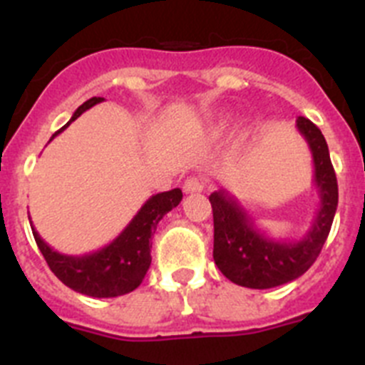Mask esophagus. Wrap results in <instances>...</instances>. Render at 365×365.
<instances>
[{"mask_svg": "<svg viewBox=\"0 0 365 365\" xmlns=\"http://www.w3.org/2000/svg\"><path fill=\"white\" fill-rule=\"evenodd\" d=\"M205 180L197 179V177H190V179H186L185 186H182V190H185L186 193H199L205 190Z\"/></svg>", "mask_w": 365, "mask_h": 365, "instance_id": "esophagus-1", "label": "esophagus"}]
</instances>
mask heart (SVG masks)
<instances>
[{"label": "heart", "mask_w": 365, "mask_h": 365, "mask_svg": "<svg viewBox=\"0 0 365 365\" xmlns=\"http://www.w3.org/2000/svg\"><path fill=\"white\" fill-rule=\"evenodd\" d=\"M228 122H230V118H228V117H221V118H219V128H227Z\"/></svg>", "instance_id": "heart-1"}]
</instances>
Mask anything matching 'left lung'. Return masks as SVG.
I'll list each match as a JSON object with an SVG mask.
<instances>
[{"label": "left lung", "mask_w": 365, "mask_h": 365, "mask_svg": "<svg viewBox=\"0 0 365 365\" xmlns=\"http://www.w3.org/2000/svg\"><path fill=\"white\" fill-rule=\"evenodd\" d=\"M296 128L312 153L314 186L320 195L311 228L302 240L283 241L261 232L243 206L222 190L208 197L214 212V261L235 285L272 289L299 278L311 269L331 230L338 206V182L327 143L309 118L298 117Z\"/></svg>", "instance_id": "left-lung-1"}]
</instances>
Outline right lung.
I'll return each mask as SVG.
<instances>
[{
  "label": "right lung",
  "instance_id": "right-lung-1",
  "mask_svg": "<svg viewBox=\"0 0 365 365\" xmlns=\"http://www.w3.org/2000/svg\"><path fill=\"white\" fill-rule=\"evenodd\" d=\"M102 100H104L102 96H93L83 102L62 130H58L51 137V140L58 133H62L83 111L95 104H100ZM180 199H182V192L179 188L151 195L144 202L143 208L137 212V215L131 219L130 225L111 243L83 256H67V254L56 252L41 240L31 222L32 235L49 269L63 285L93 298H115V296L135 291L143 283L151 263V235L157 230L160 219L172 208H175Z\"/></svg>",
  "mask_w": 365,
  "mask_h": 365
}]
</instances>
